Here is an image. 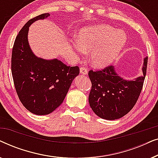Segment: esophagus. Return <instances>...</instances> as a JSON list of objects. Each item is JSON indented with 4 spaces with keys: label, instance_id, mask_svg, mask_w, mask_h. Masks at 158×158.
<instances>
[{
    "label": "esophagus",
    "instance_id": "obj_1",
    "mask_svg": "<svg viewBox=\"0 0 158 158\" xmlns=\"http://www.w3.org/2000/svg\"><path fill=\"white\" fill-rule=\"evenodd\" d=\"M80 73H81L82 75H87L88 70H87V69H86L85 68H84V67H81V68H80Z\"/></svg>",
    "mask_w": 158,
    "mask_h": 158
}]
</instances>
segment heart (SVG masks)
<instances>
[{
    "label": "heart",
    "mask_w": 158,
    "mask_h": 158,
    "mask_svg": "<svg viewBox=\"0 0 158 158\" xmlns=\"http://www.w3.org/2000/svg\"><path fill=\"white\" fill-rule=\"evenodd\" d=\"M127 40L123 31L107 24H98L80 30L77 40L71 42V47L78 57L89 52L90 64L96 68H103L118 57Z\"/></svg>",
    "instance_id": "obj_1"
}]
</instances>
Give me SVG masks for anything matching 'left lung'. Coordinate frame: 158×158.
Segmentation results:
<instances>
[{"label": "left lung", "instance_id": "obj_1", "mask_svg": "<svg viewBox=\"0 0 158 158\" xmlns=\"http://www.w3.org/2000/svg\"><path fill=\"white\" fill-rule=\"evenodd\" d=\"M148 59L144 58L143 75L134 80L123 78L114 66L94 72L88 76L92 83L88 101L93 111L101 118L115 120L122 118L132 109L142 89L145 78Z\"/></svg>", "mask_w": 158, "mask_h": 158}]
</instances>
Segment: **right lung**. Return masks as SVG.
Here are the masks:
<instances>
[{
	"instance_id": "1",
	"label": "right lung",
	"mask_w": 158,
	"mask_h": 158,
	"mask_svg": "<svg viewBox=\"0 0 158 158\" xmlns=\"http://www.w3.org/2000/svg\"><path fill=\"white\" fill-rule=\"evenodd\" d=\"M49 16L47 13L30 19L19 31L12 50L11 72L16 93L23 106L36 115H47L59 107L80 72L77 66H68L57 58L38 57L32 52L28 41L29 27Z\"/></svg>"
}]
</instances>
